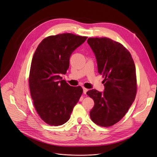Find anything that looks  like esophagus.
Listing matches in <instances>:
<instances>
[{"mask_svg": "<svg viewBox=\"0 0 157 157\" xmlns=\"http://www.w3.org/2000/svg\"><path fill=\"white\" fill-rule=\"evenodd\" d=\"M82 89H83V93H84V94H86V93H87V91H88V89H86V88L84 87H82Z\"/></svg>", "mask_w": 157, "mask_h": 157, "instance_id": "1", "label": "esophagus"}]
</instances>
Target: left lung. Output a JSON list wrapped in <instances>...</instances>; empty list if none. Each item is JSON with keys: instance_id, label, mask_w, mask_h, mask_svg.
Returning <instances> with one entry per match:
<instances>
[{"instance_id": "1", "label": "left lung", "mask_w": 157, "mask_h": 157, "mask_svg": "<svg viewBox=\"0 0 157 157\" xmlns=\"http://www.w3.org/2000/svg\"><path fill=\"white\" fill-rule=\"evenodd\" d=\"M87 41L105 82L103 93L96 89L87 92L94 102L90 117L96 124L108 127L123 118L135 100L136 66L130 52L119 42L106 37L89 38Z\"/></svg>"}]
</instances>
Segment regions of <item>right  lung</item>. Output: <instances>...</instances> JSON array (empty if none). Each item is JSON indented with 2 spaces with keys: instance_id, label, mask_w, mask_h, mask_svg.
I'll return each mask as SVG.
<instances>
[{
  "instance_id": "right-lung-1",
  "label": "right lung",
  "mask_w": 157,
  "mask_h": 157,
  "mask_svg": "<svg viewBox=\"0 0 157 157\" xmlns=\"http://www.w3.org/2000/svg\"><path fill=\"white\" fill-rule=\"evenodd\" d=\"M87 38L69 33L49 36L35 52L29 78L30 94L38 114L50 125L68 121L82 94L81 86H71L61 75L66 73L71 53Z\"/></svg>"
}]
</instances>
